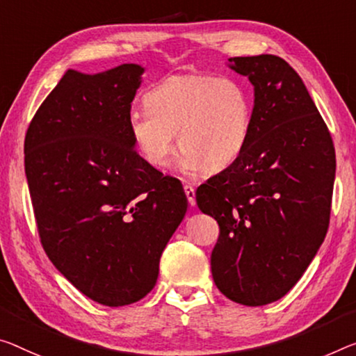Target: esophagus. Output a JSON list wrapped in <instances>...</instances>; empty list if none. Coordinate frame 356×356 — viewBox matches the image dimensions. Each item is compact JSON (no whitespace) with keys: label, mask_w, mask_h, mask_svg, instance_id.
<instances>
[{"label":"esophagus","mask_w":356,"mask_h":356,"mask_svg":"<svg viewBox=\"0 0 356 356\" xmlns=\"http://www.w3.org/2000/svg\"><path fill=\"white\" fill-rule=\"evenodd\" d=\"M184 194L188 197V202L191 207L195 205V189L191 184H184Z\"/></svg>","instance_id":"1"}]
</instances>
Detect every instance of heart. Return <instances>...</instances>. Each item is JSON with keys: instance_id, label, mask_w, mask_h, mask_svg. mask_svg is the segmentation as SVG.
<instances>
[{"instance_id": "heart-1", "label": "heart", "mask_w": 356, "mask_h": 356, "mask_svg": "<svg viewBox=\"0 0 356 356\" xmlns=\"http://www.w3.org/2000/svg\"><path fill=\"white\" fill-rule=\"evenodd\" d=\"M143 109L129 114V132L143 161L165 168L175 152L181 170L194 175L222 170L247 147L253 124V97L234 76L175 74L145 95Z\"/></svg>"}]
</instances>
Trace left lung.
<instances>
[{
  "label": "left lung",
  "instance_id": "left-lung-1",
  "mask_svg": "<svg viewBox=\"0 0 356 356\" xmlns=\"http://www.w3.org/2000/svg\"><path fill=\"white\" fill-rule=\"evenodd\" d=\"M254 87L247 147L195 193L220 224L213 280L234 302L258 307L296 285L330 226L336 154L323 118L285 60L229 58Z\"/></svg>",
  "mask_w": 356,
  "mask_h": 356
}]
</instances>
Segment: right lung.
I'll return each mask as SVG.
<instances>
[{"instance_id":"obj_1","label":"right lung","mask_w":356,"mask_h":356,"mask_svg":"<svg viewBox=\"0 0 356 356\" xmlns=\"http://www.w3.org/2000/svg\"><path fill=\"white\" fill-rule=\"evenodd\" d=\"M145 68L68 70L25 136V173L41 243L87 298L108 307L154 288L163 248L188 210L177 178L135 151L129 114Z\"/></svg>"}]
</instances>
